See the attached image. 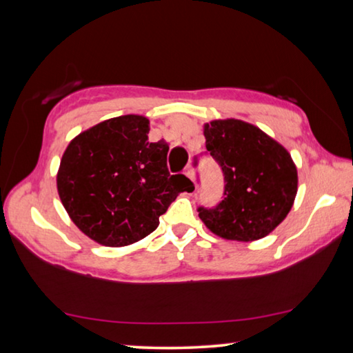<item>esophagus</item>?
Segmentation results:
<instances>
[{
    "label": "esophagus",
    "instance_id": "34e87169",
    "mask_svg": "<svg viewBox=\"0 0 353 353\" xmlns=\"http://www.w3.org/2000/svg\"><path fill=\"white\" fill-rule=\"evenodd\" d=\"M185 176H187V177H190V179H191V181H193V182H194V170H193V166H191V165H188V166H187V168H185Z\"/></svg>",
    "mask_w": 353,
    "mask_h": 353
}]
</instances>
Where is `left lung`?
I'll use <instances>...</instances> for the list:
<instances>
[{
    "mask_svg": "<svg viewBox=\"0 0 353 353\" xmlns=\"http://www.w3.org/2000/svg\"><path fill=\"white\" fill-rule=\"evenodd\" d=\"M207 152L224 176L223 201L198 207L199 218L225 240L254 241L276 229L297 193V170L286 149L240 119L204 126Z\"/></svg>",
    "mask_w": 353,
    "mask_h": 353,
    "instance_id": "left-lung-1",
    "label": "left lung"
}]
</instances>
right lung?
<instances>
[{
	"instance_id": "add662e5",
	"label": "right lung",
	"mask_w": 353,
	"mask_h": 353,
	"mask_svg": "<svg viewBox=\"0 0 353 353\" xmlns=\"http://www.w3.org/2000/svg\"><path fill=\"white\" fill-rule=\"evenodd\" d=\"M148 132L145 117L110 118L77 135L62 155L57 191L65 210L104 246H128L148 236L191 183L183 174H170L168 143H149Z\"/></svg>"
}]
</instances>
